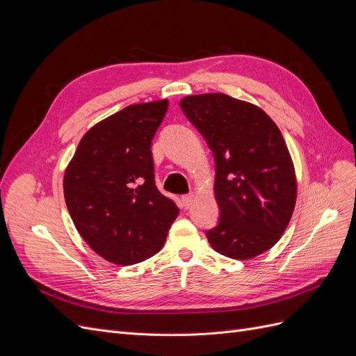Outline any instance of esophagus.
Wrapping results in <instances>:
<instances>
[{"mask_svg": "<svg viewBox=\"0 0 356 356\" xmlns=\"http://www.w3.org/2000/svg\"><path fill=\"white\" fill-rule=\"evenodd\" d=\"M193 200H195V196H193V195H186V196H182V197H181L182 207H184L186 209H187V208H190L191 204H193Z\"/></svg>", "mask_w": 356, "mask_h": 356, "instance_id": "obj_1", "label": "esophagus"}]
</instances>
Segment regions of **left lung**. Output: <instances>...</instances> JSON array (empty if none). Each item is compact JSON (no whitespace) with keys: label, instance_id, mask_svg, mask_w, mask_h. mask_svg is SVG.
<instances>
[{"label":"left lung","instance_id":"8db88e82","mask_svg":"<svg viewBox=\"0 0 356 356\" xmlns=\"http://www.w3.org/2000/svg\"><path fill=\"white\" fill-rule=\"evenodd\" d=\"M182 113L207 139L215 159V251L250 260L281 239L294 212L297 179L285 139L260 106L224 93L190 95Z\"/></svg>","mask_w":356,"mask_h":356}]
</instances>
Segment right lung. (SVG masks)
I'll use <instances>...</instances> for the list:
<instances>
[{
  "label": "right lung",
  "instance_id": "add662e5",
  "mask_svg": "<svg viewBox=\"0 0 356 356\" xmlns=\"http://www.w3.org/2000/svg\"><path fill=\"white\" fill-rule=\"evenodd\" d=\"M168 99L129 105L84 134L63 177L75 229L118 266L141 263L165 245L179 209L154 184L152 139Z\"/></svg>",
  "mask_w": 356,
  "mask_h": 356
}]
</instances>
